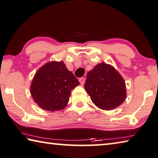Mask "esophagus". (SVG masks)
Returning <instances> with one entry per match:
<instances>
[{"label": "esophagus", "instance_id": "34e87169", "mask_svg": "<svg viewBox=\"0 0 158 158\" xmlns=\"http://www.w3.org/2000/svg\"><path fill=\"white\" fill-rule=\"evenodd\" d=\"M79 81L80 82V84H82V85L84 84V83H85V79L84 78V77H81V78H79Z\"/></svg>", "mask_w": 158, "mask_h": 158}]
</instances>
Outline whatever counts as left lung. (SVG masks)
<instances>
[{
  "label": "left lung",
  "mask_w": 158,
  "mask_h": 158,
  "mask_svg": "<svg viewBox=\"0 0 158 158\" xmlns=\"http://www.w3.org/2000/svg\"><path fill=\"white\" fill-rule=\"evenodd\" d=\"M92 102L99 108L109 110L126 99V86L121 75L113 67L98 64L89 72L84 84Z\"/></svg>",
  "instance_id": "left-lung-1"
}]
</instances>
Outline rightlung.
Masks as SVG:
<instances>
[{
  "label": "right lung",
  "mask_w": 158,
  "mask_h": 158,
  "mask_svg": "<svg viewBox=\"0 0 158 158\" xmlns=\"http://www.w3.org/2000/svg\"><path fill=\"white\" fill-rule=\"evenodd\" d=\"M79 84L63 62H51L35 74L31 94L34 101L45 110H60L67 106L72 90Z\"/></svg>",
  "instance_id": "obj_1"
}]
</instances>
